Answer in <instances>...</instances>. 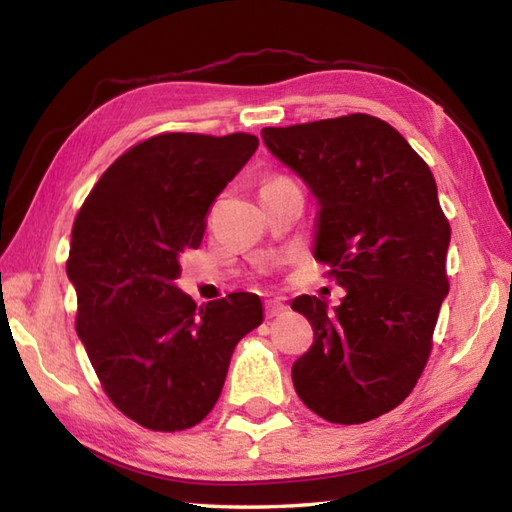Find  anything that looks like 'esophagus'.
Here are the masks:
<instances>
[{
	"label": "esophagus",
	"instance_id": "esophagus-1",
	"mask_svg": "<svg viewBox=\"0 0 512 512\" xmlns=\"http://www.w3.org/2000/svg\"><path fill=\"white\" fill-rule=\"evenodd\" d=\"M286 312V303H281L279 299H268L266 301V317L273 319L279 317V314Z\"/></svg>",
	"mask_w": 512,
	"mask_h": 512
}]
</instances>
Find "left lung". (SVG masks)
Here are the masks:
<instances>
[{"instance_id": "1", "label": "left lung", "mask_w": 512, "mask_h": 512, "mask_svg": "<svg viewBox=\"0 0 512 512\" xmlns=\"http://www.w3.org/2000/svg\"><path fill=\"white\" fill-rule=\"evenodd\" d=\"M262 138L317 200L312 253L347 292L334 308L292 301L314 330L292 383L325 420H374L416 387L449 295L451 226L436 180L394 127L367 114L266 127Z\"/></svg>"}]
</instances>
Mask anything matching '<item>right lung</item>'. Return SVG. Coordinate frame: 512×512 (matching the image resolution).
I'll return each mask as SVG.
<instances>
[{
    "mask_svg": "<svg viewBox=\"0 0 512 512\" xmlns=\"http://www.w3.org/2000/svg\"><path fill=\"white\" fill-rule=\"evenodd\" d=\"M257 136L160 134L114 160L72 226L76 334L103 389L151 431H182L222 394L235 345L264 321L253 292L195 306L176 284L204 217Z\"/></svg>",
    "mask_w": 512,
    "mask_h": 512,
    "instance_id": "obj_1",
    "label": "right lung"
}]
</instances>
